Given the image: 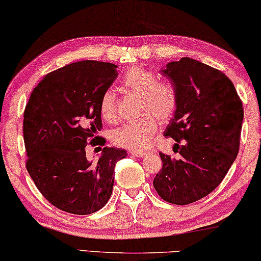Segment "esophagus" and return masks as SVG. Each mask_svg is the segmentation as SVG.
<instances>
[{
  "mask_svg": "<svg viewBox=\"0 0 261 261\" xmlns=\"http://www.w3.org/2000/svg\"><path fill=\"white\" fill-rule=\"evenodd\" d=\"M129 153L132 156H135V157H143L144 155H146V152H143V151H130Z\"/></svg>",
  "mask_w": 261,
  "mask_h": 261,
  "instance_id": "34e87169",
  "label": "esophagus"
}]
</instances>
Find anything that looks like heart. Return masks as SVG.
<instances>
[{
  "mask_svg": "<svg viewBox=\"0 0 261 261\" xmlns=\"http://www.w3.org/2000/svg\"><path fill=\"white\" fill-rule=\"evenodd\" d=\"M121 85L140 96V118L115 129L112 133V142L128 150L143 151L150 146L159 127L156 121L165 125L173 118L178 106L177 91L170 83L160 81L155 71L142 66L128 68L122 75ZM99 112L105 121H117V99L113 91L108 90L101 95Z\"/></svg>",
  "mask_w": 261,
  "mask_h": 261,
  "instance_id": "obj_1",
  "label": "heart"
}]
</instances>
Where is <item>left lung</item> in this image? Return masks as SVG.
<instances>
[{
	"label": "left lung",
	"instance_id": "obj_1",
	"mask_svg": "<svg viewBox=\"0 0 261 261\" xmlns=\"http://www.w3.org/2000/svg\"><path fill=\"white\" fill-rule=\"evenodd\" d=\"M161 72L178 96L164 135L176 141L179 156L160 152L153 187L166 202L189 204L212 193L236 160L244 110L231 81L215 68L181 58Z\"/></svg>",
	"mask_w": 261,
	"mask_h": 261
}]
</instances>
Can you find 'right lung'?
I'll list each match as a JSON object with an SVG mask.
<instances>
[{
  "label": "right lung",
  "mask_w": 261,
  "mask_h": 261,
  "mask_svg": "<svg viewBox=\"0 0 261 261\" xmlns=\"http://www.w3.org/2000/svg\"><path fill=\"white\" fill-rule=\"evenodd\" d=\"M115 68L92 60L70 63L47 74L25 106L28 172L46 200L70 214H92L108 203L115 164L127 156L108 147L95 162L85 155L88 143L105 144L95 136L101 129L99 100L118 77Z\"/></svg>",
  "instance_id": "1"
}]
</instances>
